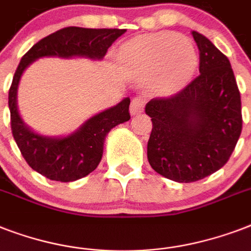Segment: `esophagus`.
Listing matches in <instances>:
<instances>
[{
  "mask_svg": "<svg viewBox=\"0 0 251 251\" xmlns=\"http://www.w3.org/2000/svg\"><path fill=\"white\" fill-rule=\"evenodd\" d=\"M145 99L141 98V96H137L131 100V104H130V113L135 116V114H139L143 112L145 109Z\"/></svg>",
  "mask_w": 251,
  "mask_h": 251,
  "instance_id": "esophagus-1",
  "label": "esophagus"
}]
</instances>
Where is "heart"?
I'll return each instance as SVG.
<instances>
[{
  "mask_svg": "<svg viewBox=\"0 0 251 251\" xmlns=\"http://www.w3.org/2000/svg\"><path fill=\"white\" fill-rule=\"evenodd\" d=\"M122 58L131 68L156 72L163 68L165 90L182 86L197 68V53L190 43L173 32L138 37L122 49Z\"/></svg>",
  "mask_w": 251,
  "mask_h": 251,
  "instance_id": "heart-1",
  "label": "heart"
}]
</instances>
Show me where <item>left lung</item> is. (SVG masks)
Listing matches in <instances>:
<instances>
[{
  "instance_id": "8db88e82",
  "label": "left lung",
  "mask_w": 251,
  "mask_h": 251,
  "mask_svg": "<svg viewBox=\"0 0 251 251\" xmlns=\"http://www.w3.org/2000/svg\"><path fill=\"white\" fill-rule=\"evenodd\" d=\"M199 75L168 98L146 105L152 121L150 165L176 182H194L226 164L241 135V96L229 60L193 31Z\"/></svg>"
}]
</instances>
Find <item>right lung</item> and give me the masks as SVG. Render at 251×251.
Returning a JSON list of instances; mask_svg holds the SVG:
<instances>
[{
	"label": "right lung",
	"instance_id": "1",
	"mask_svg": "<svg viewBox=\"0 0 251 251\" xmlns=\"http://www.w3.org/2000/svg\"><path fill=\"white\" fill-rule=\"evenodd\" d=\"M126 29L65 27L41 39L22 57L9 90L11 133L22 156L33 171L53 181L70 182L90 175L102 156L104 139L109 130L130 120V99L96 114L66 138H47L32 133L21 120L17 108V88L22 73L39 57L83 56L102 58Z\"/></svg>",
	"mask_w": 251,
	"mask_h": 251
}]
</instances>
